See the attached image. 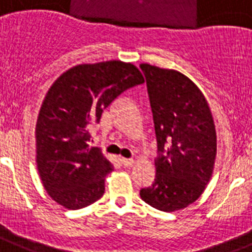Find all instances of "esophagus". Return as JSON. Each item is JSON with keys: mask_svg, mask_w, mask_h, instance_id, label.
Returning a JSON list of instances; mask_svg holds the SVG:
<instances>
[{"mask_svg": "<svg viewBox=\"0 0 252 252\" xmlns=\"http://www.w3.org/2000/svg\"><path fill=\"white\" fill-rule=\"evenodd\" d=\"M122 162H123V165L126 166V168H129V166L134 165V162H136V161H134L133 158H123Z\"/></svg>", "mask_w": 252, "mask_h": 252, "instance_id": "34e87169", "label": "esophagus"}]
</instances>
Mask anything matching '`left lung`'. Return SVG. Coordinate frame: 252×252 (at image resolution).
Wrapping results in <instances>:
<instances>
[{"label": "left lung", "instance_id": "obj_1", "mask_svg": "<svg viewBox=\"0 0 252 252\" xmlns=\"http://www.w3.org/2000/svg\"><path fill=\"white\" fill-rule=\"evenodd\" d=\"M151 101L158 151L156 178L139 194L146 204L172 213L194 202L211 179L217 132L204 94L185 74L141 64Z\"/></svg>", "mask_w": 252, "mask_h": 252}]
</instances>
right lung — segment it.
<instances>
[{
  "label": "right lung",
  "mask_w": 252,
  "mask_h": 252,
  "mask_svg": "<svg viewBox=\"0 0 252 252\" xmlns=\"http://www.w3.org/2000/svg\"><path fill=\"white\" fill-rule=\"evenodd\" d=\"M143 82L136 65L110 60L73 66L50 87L35 124V162L55 202L78 210L102 197L114 166L88 143L91 126L122 92Z\"/></svg>",
  "instance_id": "add662e5"
}]
</instances>
